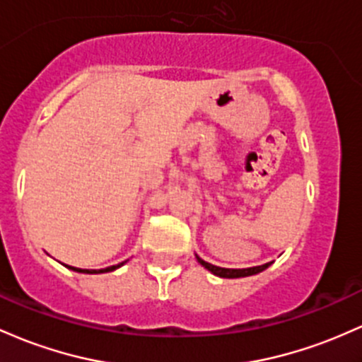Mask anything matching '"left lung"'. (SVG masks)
Returning <instances> with one entry per match:
<instances>
[{
  "mask_svg": "<svg viewBox=\"0 0 362 362\" xmlns=\"http://www.w3.org/2000/svg\"><path fill=\"white\" fill-rule=\"evenodd\" d=\"M197 261L204 266L206 269H209V272L213 273V275L216 276H221V278H242V276H251V275H257V273L264 272L266 268H268L272 263H266V264H261V266H252V268H242V269H230V268H220V266H214V264H209L206 263L204 259H201L199 256H196Z\"/></svg>",
  "mask_w": 362,
  "mask_h": 362,
  "instance_id": "obj_1",
  "label": "left lung"
}]
</instances>
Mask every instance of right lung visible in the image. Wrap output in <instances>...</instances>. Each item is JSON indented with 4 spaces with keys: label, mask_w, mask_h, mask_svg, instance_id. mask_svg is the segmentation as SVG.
<instances>
[{
    "label": "right lung",
    "mask_w": 362,
    "mask_h": 362,
    "mask_svg": "<svg viewBox=\"0 0 362 362\" xmlns=\"http://www.w3.org/2000/svg\"><path fill=\"white\" fill-rule=\"evenodd\" d=\"M66 268L74 269V272H78V273H89V275H96V273H108V272H113V269L120 268V266H123V263L120 264H115V266H108V268H103V269H82V268H74V266H69L65 264Z\"/></svg>",
    "instance_id": "right-lung-1"
}]
</instances>
